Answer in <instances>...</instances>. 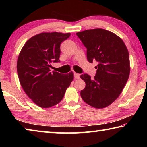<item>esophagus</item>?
<instances>
[{"mask_svg": "<svg viewBox=\"0 0 147 147\" xmlns=\"http://www.w3.org/2000/svg\"><path fill=\"white\" fill-rule=\"evenodd\" d=\"M74 78H75L78 79L80 78V74H78V73H74Z\"/></svg>", "mask_w": 147, "mask_h": 147, "instance_id": "esophagus-1", "label": "esophagus"}]
</instances>
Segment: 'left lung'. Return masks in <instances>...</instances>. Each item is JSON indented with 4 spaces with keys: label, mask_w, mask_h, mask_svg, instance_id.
I'll return each mask as SVG.
<instances>
[{
    "label": "left lung",
    "mask_w": 147,
    "mask_h": 147,
    "mask_svg": "<svg viewBox=\"0 0 147 147\" xmlns=\"http://www.w3.org/2000/svg\"><path fill=\"white\" fill-rule=\"evenodd\" d=\"M87 49L89 62L98 63L93 78L81 74L86 87L80 91L84 101L96 108L113 103L125 86L130 75V57L123 41L112 32L96 28L76 33Z\"/></svg>",
    "instance_id": "obj_1"
}]
</instances>
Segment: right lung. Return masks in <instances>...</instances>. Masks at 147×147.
Segmentation results:
<instances>
[{
	"label": "right lung",
	"instance_id": "1",
	"mask_svg": "<svg viewBox=\"0 0 147 147\" xmlns=\"http://www.w3.org/2000/svg\"><path fill=\"white\" fill-rule=\"evenodd\" d=\"M70 33H41L29 39L20 53L17 70L23 90L34 102L41 108L58 104L74 78L67 74L51 72V63H58L60 45Z\"/></svg>",
	"mask_w": 147,
	"mask_h": 147
}]
</instances>
